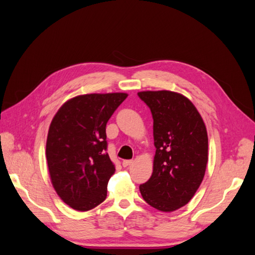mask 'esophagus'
<instances>
[{
	"label": "esophagus",
	"mask_w": 255,
	"mask_h": 255,
	"mask_svg": "<svg viewBox=\"0 0 255 255\" xmlns=\"http://www.w3.org/2000/svg\"><path fill=\"white\" fill-rule=\"evenodd\" d=\"M132 164H133V160H123V161H122L123 167H128V166L132 165Z\"/></svg>",
	"instance_id": "esophagus-1"
}]
</instances>
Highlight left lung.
<instances>
[{
	"mask_svg": "<svg viewBox=\"0 0 255 255\" xmlns=\"http://www.w3.org/2000/svg\"><path fill=\"white\" fill-rule=\"evenodd\" d=\"M153 117V172L139 190L160 212L186 205L201 185L208 160L205 123L188 98L170 90L139 91Z\"/></svg>",
	"mask_w": 255,
	"mask_h": 255,
	"instance_id": "obj_1",
	"label": "left lung"
}]
</instances>
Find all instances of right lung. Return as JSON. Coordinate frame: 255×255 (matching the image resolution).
I'll list each match as a JSON object with an SVG mask.
<instances>
[{
	"mask_svg": "<svg viewBox=\"0 0 255 255\" xmlns=\"http://www.w3.org/2000/svg\"><path fill=\"white\" fill-rule=\"evenodd\" d=\"M127 97L125 92L76 96L52 119L45 148L51 183L75 211H90L106 199L116 171L105 153L106 123Z\"/></svg>",
	"mask_w": 255,
	"mask_h": 255,
	"instance_id": "right-lung-1",
	"label": "right lung"
}]
</instances>
